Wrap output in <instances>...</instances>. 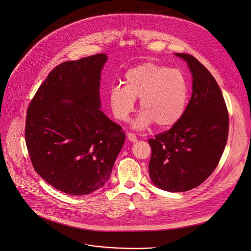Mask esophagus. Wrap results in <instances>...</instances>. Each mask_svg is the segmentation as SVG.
I'll list each match as a JSON object with an SVG mask.
<instances>
[{
  "label": "esophagus",
  "mask_w": 251,
  "mask_h": 251,
  "mask_svg": "<svg viewBox=\"0 0 251 251\" xmlns=\"http://www.w3.org/2000/svg\"><path fill=\"white\" fill-rule=\"evenodd\" d=\"M127 138H128V140H129L130 142H133V143L137 142V137H136V135L133 134V133H128V134H127Z\"/></svg>",
  "instance_id": "esophagus-1"
}]
</instances>
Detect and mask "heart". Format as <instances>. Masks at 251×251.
Instances as JSON below:
<instances>
[{
	"label": "heart",
	"mask_w": 251,
	"mask_h": 251,
	"mask_svg": "<svg viewBox=\"0 0 251 251\" xmlns=\"http://www.w3.org/2000/svg\"><path fill=\"white\" fill-rule=\"evenodd\" d=\"M124 87L115 86L108 93L114 117L126 121L133 112L136 99L143 109L133 122L137 129L152 123L160 128L176 125L183 116L189 88L184 73L155 63H144L129 69L124 75Z\"/></svg>",
	"instance_id": "heart-1"
}]
</instances>
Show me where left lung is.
<instances>
[{
    "label": "left lung",
    "mask_w": 251,
    "mask_h": 251,
    "mask_svg": "<svg viewBox=\"0 0 251 251\" xmlns=\"http://www.w3.org/2000/svg\"><path fill=\"white\" fill-rule=\"evenodd\" d=\"M192 74V96L182 118L169 131L149 139V174L165 191L183 192L203 183L215 171L228 135V112L221 89L195 57L175 53Z\"/></svg>",
    "instance_id": "1"
}]
</instances>
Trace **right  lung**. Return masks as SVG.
Here are the masks:
<instances>
[{"label":"right lung","mask_w":251,"mask_h":251,"mask_svg":"<svg viewBox=\"0 0 251 251\" xmlns=\"http://www.w3.org/2000/svg\"><path fill=\"white\" fill-rule=\"evenodd\" d=\"M104 53L55 67L27 108L25 143L35 172L54 188L86 195L108 180L125 142L100 108Z\"/></svg>","instance_id":"right-lung-1"}]
</instances>
